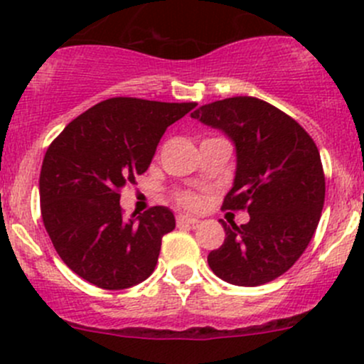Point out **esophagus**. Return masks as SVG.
Returning <instances> with one entry per match:
<instances>
[{
	"label": "esophagus",
	"mask_w": 364,
	"mask_h": 364,
	"mask_svg": "<svg viewBox=\"0 0 364 364\" xmlns=\"http://www.w3.org/2000/svg\"><path fill=\"white\" fill-rule=\"evenodd\" d=\"M176 223H178V227H181V225H197L198 220L197 218H190V216H183V214H179V216H176Z\"/></svg>",
	"instance_id": "obj_1"
}]
</instances>
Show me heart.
<instances>
[{
    "mask_svg": "<svg viewBox=\"0 0 364 364\" xmlns=\"http://www.w3.org/2000/svg\"><path fill=\"white\" fill-rule=\"evenodd\" d=\"M172 198H174L176 204L181 205V208L185 209H190V211L200 208V197L195 192H192V190H176V192L172 193Z\"/></svg>",
    "mask_w": 364,
    "mask_h": 364,
    "instance_id": "b5f03b06",
    "label": "heart"
}]
</instances>
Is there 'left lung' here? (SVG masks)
<instances>
[{
	"label": "left lung",
	"instance_id": "8db88e82",
	"mask_svg": "<svg viewBox=\"0 0 364 364\" xmlns=\"http://www.w3.org/2000/svg\"><path fill=\"white\" fill-rule=\"evenodd\" d=\"M192 117L233 139L235 181L223 209L250 213L240 227L221 221L227 237L209 252V267L230 284H267L296 263L319 223L326 192L319 150L294 118L250 95L200 106Z\"/></svg>",
	"mask_w": 364,
	"mask_h": 364
}]
</instances>
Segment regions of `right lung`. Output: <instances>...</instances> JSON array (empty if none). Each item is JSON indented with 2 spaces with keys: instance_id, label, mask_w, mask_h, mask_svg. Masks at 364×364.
<instances>
[{
  "instance_id": "add662e5",
  "label": "right lung",
  "mask_w": 364,
  "mask_h": 364,
  "mask_svg": "<svg viewBox=\"0 0 364 364\" xmlns=\"http://www.w3.org/2000/svg\"><path fill=\"white\" fill-rule=\"evenodd\" d=\"M195 102L112 97L76 117L52 141L40 174V208L57 255L102 289L150 277L174 214L155 205L125 220L120 192L150 167L169 125Z\"/></svg>"
}]
</instances>
